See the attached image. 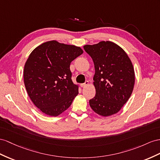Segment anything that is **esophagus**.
<instances>
[{"instance_id":"esophagus-1","label":"esophagus","mask_w":160,"mask_h":160,"mask_svg":"<svg viewBox=\"0 0 160 160\" xmlns=\"http://www.w3.org/2000/svg\"><path fill=\"white\" fill-rule=\"evenodd\" d=\"M88 84H89V82H88V81H86L84 84H81L80 86H81V87L84 88V87H87V86H88Z\"/></svg>"}]
</instances>
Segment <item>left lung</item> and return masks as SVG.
I'll list each match as a JSON object with an SVG mask.
<instances>
[{
  "label": "left lung",
  "instance_id": "left-lung-1",
  "mask_svg": "<svg viewBox=\"0 0 160 160\" xmlns=\"http://www.w3.org/2000/svg\"><path fill=\"white\" fill-rule=\"evenodd\" d=\"M84 49L91 57L95 69L96 95L89 101L90 106L101 116L113 115L132 92L135 75L132 61L124 49L111 41L86 44Z\"/></svg>",
  "mask_w": 160,
  "mask_h": 160
}]
</instances>
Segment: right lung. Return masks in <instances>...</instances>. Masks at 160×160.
Returning a JSON list of instances; mask_svg holds the SVG:
<instances>
[{
    "label": "right lung",
    "mask_w": 160,
    "mask_h": 160,
    "mask_svg": "<svg viewBox=\"0 0 160 160\" xmlns=\"http://www.w3.org/2000/svg\"><path fill=\"white\" fill-rule=\"evenodd\" d=\"M82 53L79 47L51 40L40 44L28 57L23 69L24 84L31 101L46 115L58 116L78 94L69 66Z\"/></svg>",
    "instance_id": "1"
}]
</instances>
